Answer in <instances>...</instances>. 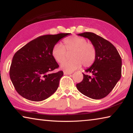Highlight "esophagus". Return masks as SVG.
Masks as SVG:
<instances>
[{"mask_svg":"<svg viewBox=\"0 0 133 133\" xmlns=\"http://www.w3.org/2000/svg\"><path fill=\"white\" fill-rule=\"evenodd\" d=\"M73 73L72 72H68V71H64V75H71Z\"/></svg>","mask_w":133,"mask_h":133,"instance_id":"1","label":"esophagus"}]
</instances>
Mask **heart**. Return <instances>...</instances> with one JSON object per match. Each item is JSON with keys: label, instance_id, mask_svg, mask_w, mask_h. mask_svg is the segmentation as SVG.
<instances>
[{"label": "heart", "instance_id": "heart-1", "mask_svg": "<svg viewBox=\"0 0 133 133\" xmlns=\"http://www.w3.org/2000/svg\"><path fill=\"white\" fill-rule=\"evenodd\" d=\"M63 46L56 43L53 46L51 55L58 63H62L66 57L67 52L72 51V59L66 61L60 65L61 68L67 71H72L79 69L83 64L85 67L92 66L95 62L97 51L91 43L87 42L85 39L77 36L67 37L63 40Z\"/></svg>", "mask_w": 133, "mask_h": 133}]
</instances>
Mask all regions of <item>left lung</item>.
I'll return each instance as SVG.
<instances>
[{"label":"left lung","mask_w":133,"mask_h":133,"mask_svg":"<svg viewBox=\"0 0 133 133\" xmlns=\"http://www.w3.org/2000/svg\"><path fill=\"white\" fill-rule=\"evenodd\" d=\"M78 36L87 38L95 46L96 60L85 71L92 76L83 74V79L76 84L81 93L89 98L101 99L111 91L121 76V58L116 48L104 38L91 32H84Z\"/></svg>","instance_id":"1"}]
</instances>
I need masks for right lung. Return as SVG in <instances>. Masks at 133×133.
Returning a JSON list of instances; mask_svg holds the SVG:
<instances>
[{"mask_svg": "<svg viewBox=\"0 0 133 133\" xmlns=\"http://www.w3.org/2000/svg\"><path fill=\"white\" fill-rule=\"evenodd\" d=\"M71 33L42 36L31 40L13 56L10 77L20 95L33 102H40L55 93L63 75L54 73L58 67L51 51L53 46Z\"/></svg>", "mask_w": 133, "mask_h": 133, "instance_id": "1", "label": "right lung"}]
</instances>
